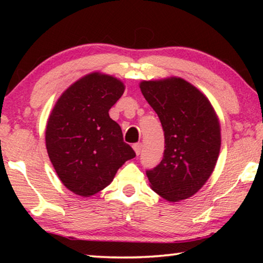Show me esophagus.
I'll return each instance as SVG.
<instances>
[{"label": "esophagus", "mask_w": 263, "mask_h": 263, "mask_svg": "<svg viewBox=\"0 0 263 263\" xmlns=\"http://www.w3.org/2000/svg\"><path fill=\"white\" fill-rule=\"evenodd\" d=\"M133 148H134L135 153H136V156H140V154H141L142 145H141V143H140V142H138V143H134V145H133Z\"/></svg>", "instance_id": "1"}]
</instances>
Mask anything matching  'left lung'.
Instances as JSON below:
<instances>
[{"instance_id":"obj_1","label":"left lung","mask_w":263,"mask_h":263,"mask_svg":"<svg viewBox=\"0 0 263 263\" xmlns=\"http://www.w3.org/2000/svg\"><path fill=\"white\" fill-rule=\"evenodd\" d=\"M165 136L163 160L146 171L149 185L170 202L192 197L211 177L219 152L220 123L206 96L182 78L140 82Z\"/></svg>"}]
</instances>
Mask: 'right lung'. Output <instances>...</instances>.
I'll return each instance as SVG.
<instances>
[{
  "label": "right lung",
  "mask_w": 263,
  "mask_h": 263,
  "mask_svg": "<svg viewBox=\"0 0 263 263\" xmlns=\"http://www.w3.org/2000/svg\"><path fill=\"white\" fill-rule=\"evenodd\" d=\"M124 88L120 79L95 71L71 84L50 114L46 151L61 182L77 195L99 193L135 157L121 127L109 116Z\"/></svg>",
  "instance_id": "obj_1"
}]
</instances>
